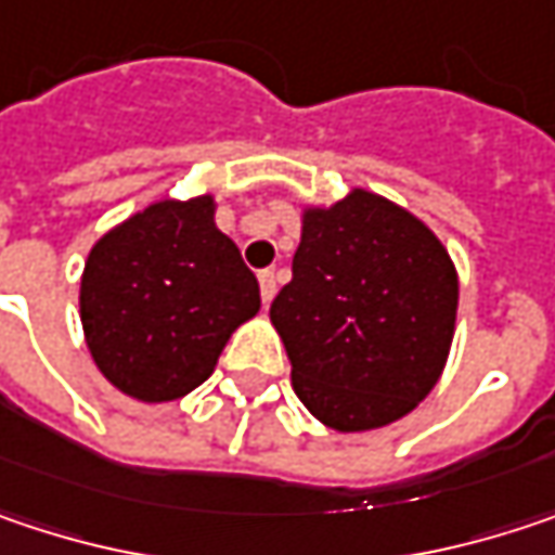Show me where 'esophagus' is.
<instances>
[{
  "mask_svg": "<svg viewBox=\"0 0 555 555\" xmlns=\"http://www.w3.org/2000/svg\"><path fill=\"white\" fill-rule=\"evenodd\" d=\"M260 295H263V305H270L273 301V295H276V273L273 270H263L260 273Z\"/></svg>",
  "mask_w": 555,
  "mask_h": 555,
  "instance_id": "obj_1",
  "label": "esophagus"
}]
</instances>
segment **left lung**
Instances as JSON below:
<instances>
[{
    "instance_id": "obj_1",
    "label": "left lung",
    "mask_w": 555,
    "mask_h": 555,
    "mask_svg": "<svg viewBox=\"0 0 555 555\" xmlns=\"http://www.w3.org/2000/svg\"><path fill=\"white\" fill-rule=\"evenodd\" d=\"M270 321L311 416L336 431L390 426L444 372L457 270L426 222L356 186L327 209L305 206Z\"/></svg>"
}]
</instances>
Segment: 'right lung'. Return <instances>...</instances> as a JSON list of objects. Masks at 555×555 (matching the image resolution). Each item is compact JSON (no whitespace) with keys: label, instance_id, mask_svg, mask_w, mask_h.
Instances as JSON below:
<instances>
[{"label":"right lung","instance_id":"obj_1","mask_svg":"<svg viewBox=\"0 0 555 555\" xmlns=\"http://www.w3.org/2000/svg\"><path fill=\"white\" fill-rule=\"evenodd\" d=\"M260 285L216 228V199H158L88 254L78 314L98 372L142 403L180 400L212 375Z\"/></svg>","mask_w":555,"mask_h":555}]
</instances>
